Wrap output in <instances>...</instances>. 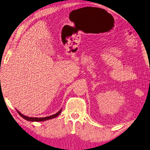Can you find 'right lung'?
Segmentation results:
<instances>
[{
    "mask_svg": "<svg viewBox=\"0 0 150 150\" xmlns=\"http://www.w3.org/2000/svg\"><path fill=\"white\" fill-rule=\"evenodd\" d=\"M62 111V109H61L58 112L56 113V114H53L52 115H50L48 117H28L26 116V115H24L23 114H22L21 113L19 112L18 110H17V112H18V114H19L20 116H21L23 119L26 120L27 121H46V120H51V119H53V118H55L58 115L61 114V112Z\"/></svg>",
    "mask_w": 150,
    "mask_h": 150,
    "instance_id": "right-lung-1",
    "label": "right lung"
}]
</instances>
